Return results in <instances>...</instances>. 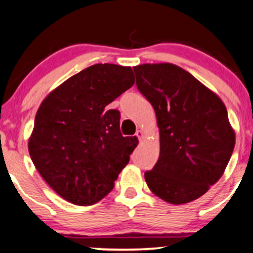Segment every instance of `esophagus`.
Masks as SVG:
<instances>
[{
	"instance_id": "34e87169",
	"label": "esophagus",
	"mask_w": 253,
	"mask_h": 253,
	"mask_svg": "<svg viewBox=\"0 0 253 253\" xmlns=\"http://www.w3.org/2000/svg\"><path fill=\"white\" fill-rule=\"evenodd\" d=\"M135 135H136L137 139H139V140H142V139H144V136H145L144 131H142V130H137L136 134H135Z\"/></svg>"
}]
</instances>
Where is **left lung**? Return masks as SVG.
Returning a JSON list of instances; mask_svg holds the SVG:
<instances>
[{"label":"left lung","mask_w":253,"mask_h":253,"mask_svg":"<svg viewBox=\"0 0 253 253\" xmlns=\"http://www.w3.org/2000/svg\"><path fill=\"white\" fill-rule=\"evenodd\" d=\"M134 72L160 129V157L146 184L168 204L194 201L219 180L235 146L225 105L175 64H140Z\"/></svg>","instance_id":"8db88e82"}]
</instances>
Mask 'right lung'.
Returning a JSON list of instances; mask_svg holds the SVG:
<instances>
[{
    "instance_id": "right-lung-1",
    "label": "right lung",
    "mask_w": 253,
    "mask_h": 253,
    "mask_svg": "<svg viewBox=\"0 0 253 253\" xmlns=\"http://www.w3.org/2000/svg\"><path fill=\"white\" fill-rule=\"evenodd\" d=\"M134 83L130 67L93 64L41 102L28 142L31 161L70 204L90 206L107 196L139 144L122 135L121 113L108 106Z\"/></svg>"
}]
</instances>
